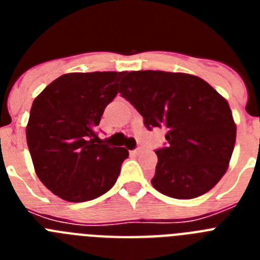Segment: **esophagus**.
<instances>
[{"instance_id": "34e87169", "label": "esophagus", "mask_w": 260, "mask_h": 260, "mask_svg": "<svg viewBox=\"0 0 260 260\" xmlns=\"http://www.w3.org/2000/svg\"><path fill=\"white\" fill-rule=\"evenodd\" d=\"M142 152V148H137V150H134V151H132V155H139V153Z\"/></svg>"}]
</instances>
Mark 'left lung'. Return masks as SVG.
I'll list each match as a JSON object with an SVG mask.
<instances>
[{
    "mask_svg": "<svg viewBox=\"0 0 260 260\" xmlns=\"http://www.w3.org/2000/svg\"><path fill=\"white\" fill-rule=\"evenodd\" d=\"M121 96L147 128L167 130L151 180L158 192L192 199L210 191L228 171L237 126L226 99L197 75L142 70L126 73Z\"/></svg>",
    "mask_w": 260,
    "mask_h": 260,
    "instance_id": "left-lung-1",
    "label": "left lung"
}]
</instances>
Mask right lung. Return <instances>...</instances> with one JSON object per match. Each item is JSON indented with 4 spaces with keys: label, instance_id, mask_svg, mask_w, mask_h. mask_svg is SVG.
Returning <instances> with one entry per match:
<instances>
[{
    "label": "right lung",
    "instance_id": "obj_1",
    "mask_svg": "<svg viewBox=\"0 0 260 260\" xmlns=\"http://www.w3.org/2000/svg\"><path fill=\"white\" fill-rule=\"evenodd\" d=\"M126 71L63 74L34 100L27 144L39 180L71 203L92 201L113 187L125 147L102 144L95 133Z\"/></svg>",
    "mask_w": 260,
    "mask_h": 260
}]
</instances>
